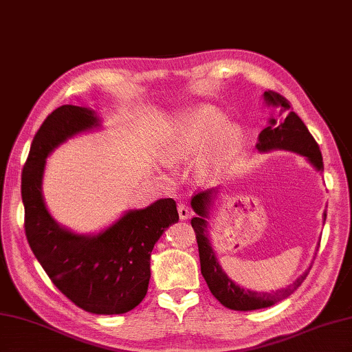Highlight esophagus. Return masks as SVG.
Wrapping results in <instances>:
<instances>
[{"label":"esophagus","instance_id":"34e87169","mask_svg":"<svg viewBox=\"0 0 352 352\" xmlns=\"http://www.w3.org/2000/svg\"><path fill=\"white\" fill-rule=\"evenodd\" d=\"M178 216H180L182 221H186L190 216V208L186 204H178Z\"/></svg>","mask_w":352,"mask_h":352}]
</instances>
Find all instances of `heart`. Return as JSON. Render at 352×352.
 <instances>
[{
    "label": "heart",
    "mask_w": 352,
    "mask_h": 352,
    "mask_svg": "<svg viewBox=\"0 0 352 352\" xmlns=\"http://www.w3.org/2000/svg\"><path fill=\"white\" fill-rule=\"evenodd\" d=\"M243 145V131L212 106H199L170 116L157 138L155 154L172 168L193 163L199 183L219 177Z\"/></svg>",
    "instance_id": "obj_1"
}]
</instances>
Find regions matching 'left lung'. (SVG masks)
I'll return each mask as SVG.
<instances>
[{
  "mask_svg": "<svg viewBox=\"0 0 352 352\" xmlns=\"http://www.w3.org/2000/svg\"><path fill=\"white\" fill-rule=\"evenodd\" d=\"M265 106L278 110V119L274 115L269 116V125L258 134V142L256 148L258 153H271V151H289L302 155L313 168L318 172L324 170L322 154L313 139L309 129L301 121L295 111H292L290 102L281 96L280 94L267 91L263 94ZM223 186L208 189L206 192H199L198 195L192 198V210L197 213V218L192 219V227L197 233V242L199 250V261H201V274L207 283L208 289L213 296L227 309L250 311L266 309L271 305L280 302L284 298L294 294L305 280L309 271L301 274L298 278L290 283L287 287L271 292H257L241 287L223 271L216 251L212 245L210 233H208V218H210V208L214 204V199L218 198ZM324 222L327 219V210H324ZM320 242V241H319Z\"/></svg>",
  "mask_w": 352,
  "mask_h": 352,
  "instance_id": "1",
  "label": "left lung"
}]
</instances>
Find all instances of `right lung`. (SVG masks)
<instances>
[{
    "mask_svg": "<svg viewBox=\"0 0 352 352\" xmlns=\"http://www.w3.org/2000/svg\"><path fill=\"white\" fill-rule=\"evenodd\" d=\"M102 129L95 110L66 104L45 119L22 170L25 234L37 261L65 296L94 315H122L144 300L155 242L178 222L172 198L130 208L96 233H77L58 223L45 204L47 159L83 133Z\"/></svg>",
    "mask_w": 352,
    "mask_h": 352,
    "instance_id": "right-lung-1",
    "label": "right lung"
}]
</instances>
